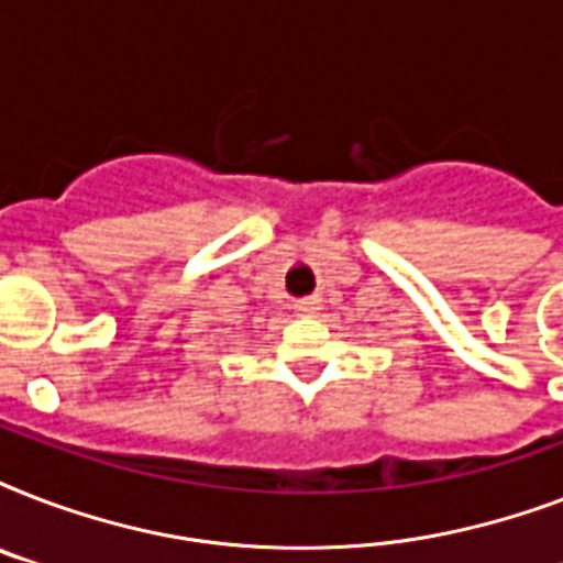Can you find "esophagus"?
<instances>
[{
  "instance_id": "34e87169",
  "label": "esophagus",
  "mask_w": 563,
  "mask_h": 563,
  "mask_svg": "<svg viewBox=\"0 0 563 563\" xmlns=\"http://www.w3.org/2000/svg\"><path fill=\"white\" fill-rule=\"evenodd\" d=\"M295 312H298V316H303V318H316L318 312H321V300H318V298L298 300V303H295Z\"/></svg>"
}]
</instances>
